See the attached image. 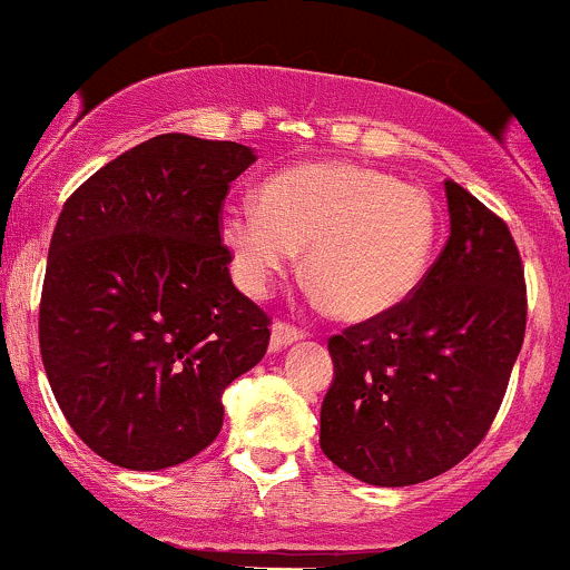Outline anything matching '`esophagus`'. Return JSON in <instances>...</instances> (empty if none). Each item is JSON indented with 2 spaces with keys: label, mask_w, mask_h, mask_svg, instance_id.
<instances>
[{
  "label": "esophagus",
  "mask_w": 570,
  "mask_h": 570,
  "mask_svg": "<svg viewBox=\"0 0 570 570\" xmlns=\"http://www.w3.org/2000/svg\"><path fill=\"white\" fill-rule=\"evenodd\" d=\"M302 337H304V332L298 330V326L287 324V321H274V326H272V352H283L285 346L302 341Z\"/></svg>",
  "instance_id": "esophagus-1"
}]
</instances>
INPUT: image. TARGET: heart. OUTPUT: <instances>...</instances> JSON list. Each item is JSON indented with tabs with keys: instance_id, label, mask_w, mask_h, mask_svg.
Returning <instances> with one entry per match:
<instances>
[{
	"instance_id": "1",
	"label": "heart",
	"mask_w": 570,
	"mask_h": 570,
	"mask_svg": "<svg viewBox=\"0 0 570 570\" xmlns=\"http://www.w3.org/2000/svg\"><path fill=\"white\" fill-rule=\"evenodd\" d=\"M222 240L238 285L263 296L304 266L337 315L376 318L407 302L426 272L438 235L421 188L354 163H304L268 177L261 202L224 207Z\"/></svg>"
}]
</instances>
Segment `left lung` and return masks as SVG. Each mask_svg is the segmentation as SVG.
Wrapping results in <instances>:
<instances>
[{"mask_svg": "<svg viewBox=\"0 0 570 570\" xmlns=\"http://www.w3.org/2000/svg\"><path fill=\"white\" fill-rule=\"evenodd\" d=\"M446 246L407 302L330 337L321 452L382 488L454 469L488 435L527 332V283L504 218L446 179Z\"/></svg>", "mask_w": 570, "mask_h": 570, "instance_id": "8db88e82", "label": "left lung"}]
</instances>
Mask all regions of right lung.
I'll list each match as a JSON object with an SVG mask.
<instances>
[{
	"instance_id": "right-lung-1",
	"label": "right lung",
	"mask_w": 570,
	"mask_h": 570,
	"mask_svg": "<svg viewBox=\"0 0 570 570\" xmlns=\"http://www.w3.org/2000/svg\"><path fill=\"white\" fill-rule=\"evenodd\" d=\"M235 140H144L66 199L38 313L43 368L71 430L107 463L160 471L224 424L222 396L268 348L272 318L229 279Z\"/></svg>"
}]
</instances>
